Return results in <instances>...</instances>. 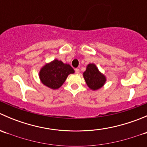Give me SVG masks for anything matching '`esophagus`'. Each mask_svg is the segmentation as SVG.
Returning a JSON list of instances; mask_svg holds the SVG:
<instances>
[{"instance_id":"1","label":"esophagus","mask_w":147,"mask_h":147,"mask_svg":"<svg viewBox=\"0 0 147 147\" xmlns=\"http://www.w3.org/2000/svg\"><path fill=\"white\" fill-rule=\"evenodd\" d=\"M75 73L79 74L80 73V69H78V68H76V69H75Z\"/></svg>"}]
</instances>
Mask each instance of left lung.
<instances>
[{
    "mask_svg": "<svg viewBox=\"0 0 147 147\" xmlns=\"http://www.w3.org/2000/svg\"><path fill=\"white\" fill-rule=\"evenodd\" d=\"M84 80L87 86L92 90L101 88L106 82V78L98 70L94 64H89L87 69L83 73Z\"/></svg>",
    "mask_w": 147,
    "mask_h": 147,
    "instance_id": "8db88e82",
    "label": "left lung"
}]
</instances>
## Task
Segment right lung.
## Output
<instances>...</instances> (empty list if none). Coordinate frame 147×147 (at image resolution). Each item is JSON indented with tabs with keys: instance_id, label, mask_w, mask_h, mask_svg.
<instances>
[{
	"instance_id": "1",
	"label": "right lung",
	"mask_w": 147,
	"mask_h": 147,
	"mask_svg": "<svg viewBox=\"0 0 147 147\" xmlns=\"http://www.w3.org/2000/svg\"><path fill=\"white\" fill-rule=\"evenodd\" d=\"M75 72L73 68L62 61L55 60L45 65L40 71L41 82L50 88L56 90L63 85L69 74Z\"/></svg>"
}]
</instances>
